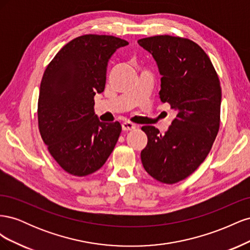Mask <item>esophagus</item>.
I'll list each match as a JSON object with an SVG mask.
<instances>
[{"label": "esophagus", "mask_w": 250, "mask_h": 250, "mask_svg": "<svg viewBox=\"0 0 250 250\" xmlns=\"http://www.w3.org/2000/svg\"><path fill=\"white\" fill-rule=\"evenodd\" d=\"M135 128H137V125L131 123V122H124L122 124V129L124 131H130V130L135 129Z\"/></svg>", "instance_id": "obj_1"}]
</instances>
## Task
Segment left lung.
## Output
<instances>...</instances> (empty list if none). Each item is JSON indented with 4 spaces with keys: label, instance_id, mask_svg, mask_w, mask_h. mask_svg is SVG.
I'll return each mask as SVG.
<instances>
[{
    "label": "left lung",
    "instance_id": "1",
    "mask_svg": "<svg viewBox=\"0 0 250 250\" xmlns=\"http://www.w3.org/2000/svg\"><path fill=\"white\" fill-rule=\"evenodd\" d=\"M138 42L157 62L162 102L177 112L164 134L154 126L142 127L148 143L141 160L150 176L173 185L190 176L213 146L220 127V80L207 53L191 40L156 35Z\"/></svg>",
    "mask_w": 250,
    "mask_h": 250
}]
</instances>
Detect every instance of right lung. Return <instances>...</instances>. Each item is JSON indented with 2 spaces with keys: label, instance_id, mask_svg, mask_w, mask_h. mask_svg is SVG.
<instances>
[{
  "label": "right lung",
  "instance_id": "add662e5",
  "mask_svg": "<svg viewBox=\"0 0 250 250\" xmlns=\"http://www.w3.org/2000/svg\"><path fill=\"white\" fill-rule=\"evenodd\" d=\"M127 44L112 35H81L59 50L42 75L37 104L40 132L53 158L74 176L99 170L122 131L118 121L98 120L94 97L104 90L110 56Z\"/></svg>",
  "mask_w": 250,
  "mask_h": 250
}]
</instances>
